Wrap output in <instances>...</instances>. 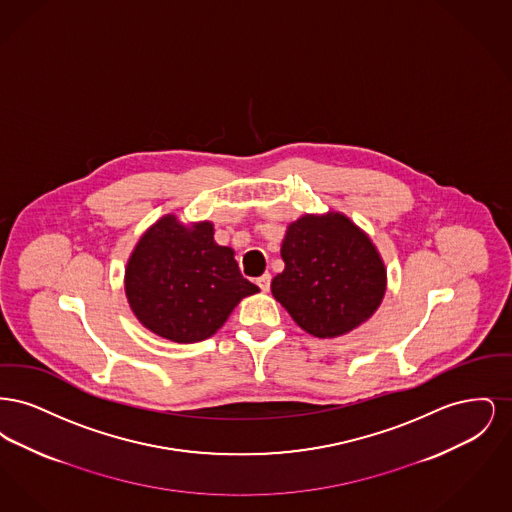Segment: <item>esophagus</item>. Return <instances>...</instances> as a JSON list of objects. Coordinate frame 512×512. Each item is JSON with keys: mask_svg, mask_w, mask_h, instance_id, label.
Segmentation results:
<instances>
[{"mask_svg": "<svg viewBox=\"0 0 512 512\" xmlns=\"http://www.w3.org/2000/svg\"><path fill=\"white\" fill-rule=\"evenodd\" d=\"M270 280H272V276H270L268 272H265L263 276H259V278H257V286H259L263 292H268V288H270Z\"/></svg>", "mask_w": 512, "mask_h": 512, "instance_id": "34e87169", "label": "esophagus"}]
</instances>
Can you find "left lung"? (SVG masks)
I'll list each match as a JSON object with an SVG mask.
<instances>
[{
	"label": "left lung",
	"mask_w": 512,
	"mask_h": 512,
	"mask_svg": "<svg viewBox=\"0 0 512 512\" xmlns=\"http://www.w3.org/2000/svg\"><path fill=\"white\" fill-rule=\"evenodd\" d=\"M280 253L286 267L272 278V295L317 338L357 328L386 292V268L376 247L340 213L293 222Z\"/></svg>",
	"instance_id": "left-lung-1"
}]
</instances>
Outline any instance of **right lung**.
<instances>
[{
    "mask_svg": "<svg viewBox=\"0 0 512 512\" xmlns=\"http://www.w3.org/2000/svg\"><path fill=\"white\" fill-rule=\"evenodd\" d=\"M126 295L140 322L167 340L211 338L245 295V280L230 247L213 240V224L186 228L167 215L138 242L126 267Z\"/></svg>",
    "mask_w": 512,
    "mask_h": 512,
    "instance_id": "obj_1",
    "label": "right lung"
}]
</instances>
